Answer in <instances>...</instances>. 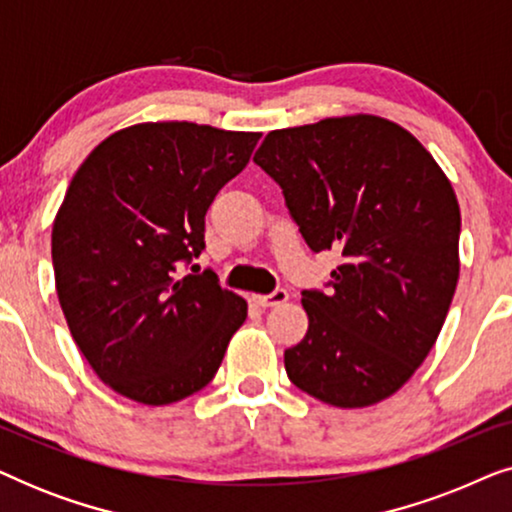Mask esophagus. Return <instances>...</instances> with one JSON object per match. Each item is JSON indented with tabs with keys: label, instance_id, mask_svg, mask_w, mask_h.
<instances>
[{
	"label": "esophagus",
	"instance_id": "1",
	"mask_svg": "<svg viewBox=\"0 0 512 512\" xmlns=\"http://www.w3.org/2000/svg\"><path fill=\"white\" fill-rule=\"evenodd\" d=\"M251 300H254V303L261 305V307H277V305H282V303H286V300H289V293H286L284 289H277V291L268 293V296H251Z\"/></svg>",
	"mask_w": 512,
	"mask_h": 512
}]
</instances>
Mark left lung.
<instances>
[{
	"label": "left lung",
	"instance_id": "1",
	"mask_svg": "<svg viewBox=\"0 0 512 512\" xmlns=\"http://www.w3.org/2000/svg\"><path fill=\"white\" fill-rule=\"evenodd\" d=\"M254 163L282 186L307 247L342 251L328 293L303 291L310 326L284 352L286 375L335 408L384 401L436 345L457 289L450 179L417 137L373 114L272 130Z\"/></svg>",
	"mask_w": 512,
	"mask_h": 512
}]
</instances>
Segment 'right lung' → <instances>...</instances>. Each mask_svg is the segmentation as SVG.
<instances>
[{
  "instance_id": "obj_1",
  "label": "right lung",
  "mask_w": 512,
  "mask_h": 512,
  "mask_svg": "<svg viewBox=\"0 0 512 512\" xmlns=\"http://www.w3.org/2000/svg\"><path fill=\"white\" fill-rule=\"evenodd\" d=\"M261 132L137 123L95 146L55 214V289L97 377L144 405L212 382L247 300L214 272L179 275L205 249V214Z\"/></svg>"
}]
</instances>
